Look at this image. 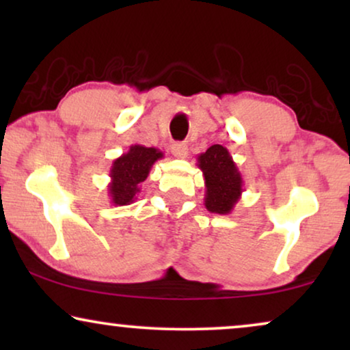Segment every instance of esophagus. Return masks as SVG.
I'll return each mask as SVG.
<instances>
[{
  "label": "esophagus",
  "instance_id": "1",
  "mask_svg": "<svg viewBox=\"0 0 350 350\" xmlns=\"http://www.w3.org/2000/svg\"><path fill=\"white\" fill-rule=\"evenodd\" d=\"M172 154L178 157V159H185L188 156V145L186 143H174L172 145Z\"/></svg>",
  "mask_w": 350,
  "mask_h": 350
}]
</instances>
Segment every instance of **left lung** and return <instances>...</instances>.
<instances>
[{
    "label": "left lung",
    "instance_id": "8db88e82",
    "mask_svg": "<svg viewBox=\"0 0 350 350\" xmlns=\"http://www.w3.org/2000/svg\"><path fill=\"white\" fill-rule=\"evenodd\" d=\"M198 167L205 181V208L218 215L231 213L241 200L243 180L229 151L221 145L210 146L198 156Z\"/></svg>",
    "mask_w": 350,
    "mask_h": 350
}]
</instances>
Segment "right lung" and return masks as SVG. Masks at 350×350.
<instances>
[{"mask_svg": "<svg viewBox=\"0 0 350 350\" xmlns=\"http://www.w3.org/2000/svg\"><path fill=\"white\" fill-rule=\"evenodd\" d=\"M164 157V152L157 148H148L143 145H132L127 152H124L113 161L108 185V196L113 205H129L137 199L140 193V183L150 175L151 167L156 161Z\"/></svg>", "mask_w": 350, "mask_h": 350, "instance_id": "1", "label": "right lung"}]
</instances>
